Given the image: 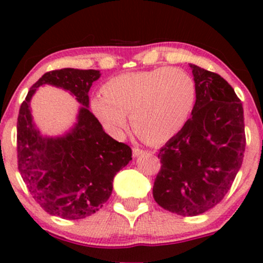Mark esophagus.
Instances as JSON below:
<instances>
[{
    "label": "esophagus",
    "instance_id": "1",
    "mask_svg": "<svg viewBox=\"0 0 263 263\" xmlns=\"http://www.w3.org/2000/svg\"><path fill=\"white\" fill-rule=\"evenodd\" d=\"M144 153L143 149H140V148H134L132 149V155H134V157H140Z\"/></svg>",
    "mask_w": 263,
    "mask_h": 263
}]
</instances>
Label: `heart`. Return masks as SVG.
<instances>
[{
	"instance_id": "heart-1",
	"label": "heart",
	"mask_w": 263,
	"mask_h": 263,
	"mask_svg": "<svg viewBox=\"0 0 263 263\" xmlns=\"http://www.w3.org/2000/svg\"><path fill=\"white\" fill-rule=\"evenodd\" d=\"M197 101V87L188 73L161 66L117 75L92 96L91 110L104 128L120 137L132 127L151 143L170 141L189 121Z\"/></svg>"
}]
</instances>
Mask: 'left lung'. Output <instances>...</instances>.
I'll return each instance as SVG.
<instances>
[{
  "label": "left lung",
  "instance_id": "1",
  "mask_svg": "<svg viewBox=\"0 0 263 263\" xmlns=\"http://www.w3.org/2000/svg\"><path fill=\"white\" fill-rule=\"evenodd\" d=\"M197 87L192 117L159 151L162 168L153 198L163 209L200 215L222 200L240 171L245 152L243 108L219 74L189 64Z\"/></svg>",
  "mask_w": 263,
  "mask_h": 263
}]
</instances>
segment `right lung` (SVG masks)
Returning <instances> with one entry per match:
<instances>
[{
	"instance_id": "add662e5",
	"label": "right lung",
	"mask_w": 263,
	"mask_h": 263,
	"mask_svg": "<svg viewBox=\"0 0 263 263\" xmlns=\"http://www.w3.org/2000/svg\"><path fill=\"white\" fill-rule=\"evenodd\" d=\"M99 70L64 68L45 73L27 93L17 121L18 171L34 200L50 215L84 219L100 210L114 177L132 159L127 144L110 137L89 110V90ZM69 91L81 104L65 134L43 136L32 121L30 100L39 86Z\"/></svg>"
}]
</instances>
